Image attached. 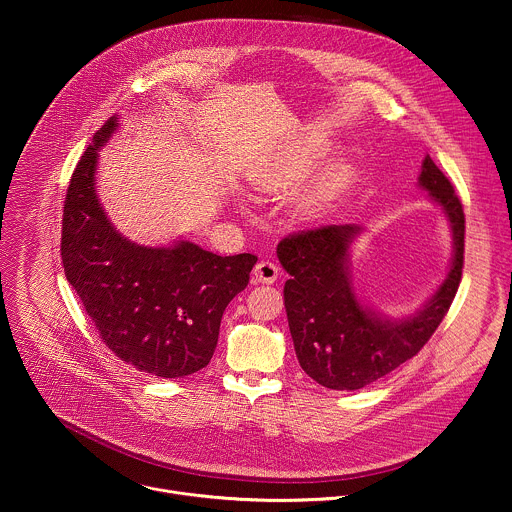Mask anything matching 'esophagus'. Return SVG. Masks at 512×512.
Returning <instances> with one entry per match:
<instances>
[{"mask_svg":"<svg viewBox=\"0 0 512 512\" xmlns=\"http://www.w3.org/2000/svg\"><path fill=\"white\" fill-rule=\"evenodd\" d=\"M279 275V269L273 261H259L253 269V277L261 283H273Z\"/></svg>","mask_w":512,"mask_h":512,"instance_id":"esophagus-1","label":"esophagus"}]
</instances>
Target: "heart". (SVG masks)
<instances>
[{
	"label": "heart",
	"mask_w": 512,
	"mask_h": 512,
	"mask_svg": "<svg viewBox=\"0 0 512 512\" xmlns=\"http://www.w3.org/2000/svg\"><path fill=\"white\" fill-rule=\"evenodd\" d=\"M320 156H322V150L314 148V145H302V148L287 152L283 156V160L279 162V168H275L273 172H269L257 180V188L271 192V190L294 186L312 170V166L320 160ZM346 180H348V176H346L344 168H340V166L326 168L308 198V210H316L318 206L328 202L334 194H338L342 190Z\"/></svg>",
	"instance_id": "obj_1"
}]
</instances>
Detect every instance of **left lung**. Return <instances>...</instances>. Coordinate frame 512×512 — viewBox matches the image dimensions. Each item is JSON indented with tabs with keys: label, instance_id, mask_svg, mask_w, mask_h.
<instances>
[{
	"label": "left lung",
	"instance_id": "left-lung-1",
	"mask_svg": "<svg viewBox=\"0 0 512 512\" xmlns=\"http://www.w3.org/2000/svg\"><path fill=\"white\" fill-rule=\"evenodd\" d=\"M419 186L448 216L454 257L444 283L409 318L389 320L358 302L348 247L360 227L300 231L277 245L279 263L289 273L283 300L300 367L322 387L356 391L389 375L425 346L454 302L464 267V208L429 156L421 164Z\"/></svg>",
	"mask_w": 512,
	"mask_h": 512
}]
</instances>
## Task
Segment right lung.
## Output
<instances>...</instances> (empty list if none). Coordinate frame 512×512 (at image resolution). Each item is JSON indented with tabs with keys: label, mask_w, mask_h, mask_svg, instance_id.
Segmentation results:
<instances>
[{
	"label": "right lung",
	"mask_w": 512,
	"mask_h": 512,
	"mask_svg": "<svg viewBox=\"0 0 512 512\" xmlns=\"http://www.w3.org/2000/svg\"><path fill=\"white\" fill-rule=\"evenodd\" d=\"M115 129L117 117H109L72 172L62 212L64 275L115 356L154 377H188L210 362L223 312L247 287L257 257L121 237L95 192L97 152Z\"/></svg>",
	"instance_id": "obj_1"
}]
</instances>
